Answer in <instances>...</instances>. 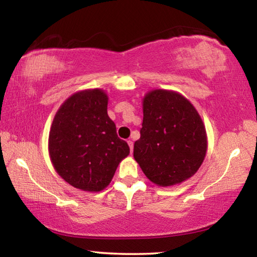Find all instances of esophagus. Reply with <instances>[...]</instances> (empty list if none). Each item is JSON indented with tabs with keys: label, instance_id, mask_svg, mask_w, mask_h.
I'll use <instances>...</instances> for the list:
<instances>
[{
	"label": "esophagus",
	"instance_id": "esophagus-1",
	"mask_svg": "<svg viewBox=\"0 0 257 257\" xmlns=\"http://www.w3.org/2000/svg\"><path fill=\"white\" fill-rule=\"evenodd\" d=\"M128 145L130 147V152H133V150H134V143L132 141H128Z\"/></svg>",
	"mask_w": 257,
	"mask_h": 257
}]
</instances>
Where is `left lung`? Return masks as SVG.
Returning a JSON list of instances; mask_svg holds the SVG:
<instances>
[{
	"instance_id": "8db88e82",
	"label": "left lung",
	"mask_w": 257,
	"mask_h": 257,
	"mask_svg": "<svg viewBox=\"0 0 257 257\" xmlns=\"http://www.w3.org/2000/svg\"><path fill=\"white\" fill-rule=\"evenodd\" d=\"M143 113L134 158L145 176L162 187L194 176L206 155L207 137L193 104L173 90L154 89L143 99Z\"/></svg>"
}]
</instances>
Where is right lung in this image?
I'll use <instances>...</instances> for the list:
<instances>
[{
  "label": "right lung",
  "mask_w": 257,
  "mask_h": 257,
  "mask_svg": "<svg viewBox=\"0 0 257 257\" xmlns=\"http://www.w3.org/2000/svg\"><path fill=\"white\" fill-rule=\"evenodd\" d=\"M107 101L102 89L81 90L64 101L52 122L51 161L59 176L78 189L103 190L129 155L107 115Z\"/></svg>",
  "instance_id": "add662e5"
}]
</instances>
